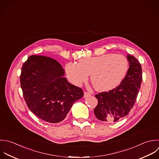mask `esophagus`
Listing matches in <instances>:
<instances>
[{"label":"esophagus","mask_w":159,"mask_h":159,"mask_svg":"<svg viewBox=\"0 0 159 159\" xmlns=\"http://www.w3.org/2000/svg\"><path fill=\"white\" fill-rule=\"evenodd\" d=\"M90 95H91V94H90V93L85 92L84 93V98H87V97H88L90 96Z\"/></svg>","instance_id":"esophagus-1"}]
</instances>
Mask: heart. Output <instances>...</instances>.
Returning a JSON list of instances; mask_svg holds the SVG:
<instances>
[{
  "mask_svg": "<svg viewBox=\"0 0 159 159\" xmlns=\"http://www.w3.org/2000/svg\"><path fill=\"white\" fill-rule=\"evenodd\" d=\"M129 68L126 57L113 53L84 57L79 64L69 62L66 72L69 80L80 86L87 81L89 75L94 88L100 92L111 90L122 82Z\"/></svg>",
  "mask_w": 159,
  "mask_h": 159,
  "instance_id": "1",
  "label": "heart"
}]
</instances>
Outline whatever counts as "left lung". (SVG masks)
Returning a JSON list of instances; mask_svg holds the SVG:
<instances>
[{"instance_id":"obj_1","label":"left lung","mask_w":159,"mask_h":159,"mask_svg":"<svg viewBox=\"0 0 159 159\" xmlns=\"http://www.w3.org/2000/svg\"><path fill=\"white\" fill-rule=\"evenodd\" d=\"M127 59L129 67L120 85L111 90L95 95L98 103L94 114L100 121H118L129 113L135 103L142 82V67L133 56L128 54Z\"/></svg>"}]
</instances>
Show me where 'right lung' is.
Here are the masks:
<instances>
[{"instance_id": "obj_1", "label": "right lung", "mask_w": 159, "mask_h": 159, "mask_svg": "<svg viewBox=\"0 0 159 159\" xmlns=\"http://www.w3.org/2000/svg\"><path fill=\"white\" fill-rule=\"evenodd\" d=\"M64 70L55 59L33 55L24 62L20 85L29 109L51 123L62 121L73 104L84 97L82 89L64 77Z\"/></svg>"}]
</instances>
